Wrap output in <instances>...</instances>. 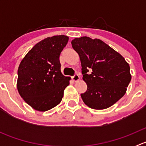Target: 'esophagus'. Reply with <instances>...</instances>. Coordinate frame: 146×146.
Instances as JSON below:
<instances>
[{"label":"esophagus","mask_w":146,"mask_h":146,"mask_svg":"<svg viewBox=\"0 0 146 146\" xmlns=\"http://www.w3.org/2000/svg\"><path fill=\"white\" fill-rule=\"evenodd\" d=\"M79 79H80V77H79V76L78 74H76L74 76H73V77H72V80L75 82L79 80Z\"/></svg>","instance_id":"1"}]
</instances>
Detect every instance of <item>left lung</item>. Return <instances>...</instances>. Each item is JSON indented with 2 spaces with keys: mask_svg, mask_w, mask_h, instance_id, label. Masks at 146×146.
Here are the masks:
<instances>
[{
  "mask_svg": "<svg viewBox=\"0 0 146 146\" xmlns=\"http://www.w3.org/2000/svg\"><path fill=\"white\" fill-rule=\"evenodd\" d=\"M78 54L83 80L88 89L81 94L82 101L94 110L111 107L125 95L131 80L130 66L119 53L99 39L88 36L71 42ZM90 74L86 73L89 69Z\"/></svg>",
  "mask_w": 146,
  "mask_h": 146,
  "instance_id": "left-lung-1",
  "label": "left lung"
}]
</instances>
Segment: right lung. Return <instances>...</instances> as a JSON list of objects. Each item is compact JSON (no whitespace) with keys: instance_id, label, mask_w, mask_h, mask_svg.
Returning a JSON list of instances; mask_svg holds the SVG:
<instances>
[{"instance_id":"right-lung-1","label":"right lung","mask_w":146,"mask_h":146,"mask_svg":"<svg viewBox=\"0 0 146 146\" xmlns=\"http://www.w3.org/2000/svg\"><path fill=\"white\" fill-rule=\"evenodd\" d=\"M68 36L47 37L32 47L17 70L19 94L34 110L45 111L58 105L69 85L70 77L61 72L59 56Z\"/></svg>"}]
</instances>
